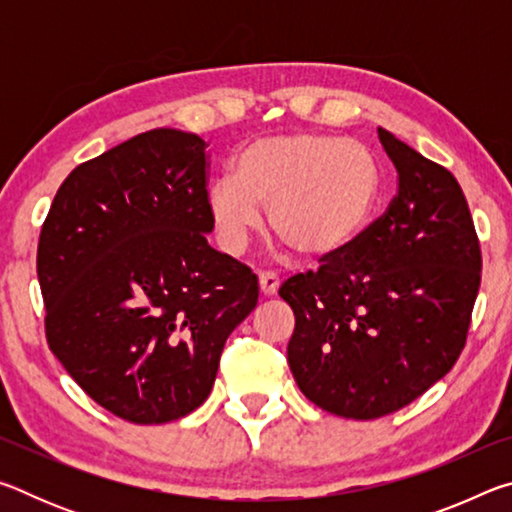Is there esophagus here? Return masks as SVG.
<instances>
[{
  "label": "esophagus",
  "instance_id": "esophagus-1",
  "mask_svg": "<svg viewBox=\"0 0 512 512\" xmlns=\"http://www.w3.org/2000/svg\"><path fill=\"white\" fill-rule=\"evenodd\" d=\"M280 289V277L275 273H259V291L264 298H271Z\"/></svg>",
  "mask_w": 512,
  "mask_h": 512
}]
</instances>
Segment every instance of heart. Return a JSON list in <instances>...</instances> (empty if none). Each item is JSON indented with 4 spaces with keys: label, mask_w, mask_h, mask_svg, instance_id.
<instances>
[{
    "label": "heart",
    "mask_w": 512,
    "mask_h": 512,
    "mask_svg": "<svg viewBox=\"0 0 512 512\" xmlns=\"http://www.w3.org/2000/svg\"><path fill=\"white\" fill-rule=\"evenodd\" d=\"M379 196V169L361 142L296 133L250 142L239 151L232 178L207 189V212L219 244L239 255L268 230L305 259L339 255L359 237Z\"/></svg>",
    "instance_id": "1"
}]
</instances>
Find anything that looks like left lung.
I'll use <instances>...</instances> for the list:
<instances>
[{"mask_svg": "<svg viewBox=\"0 0 512 512\" xmlns=\"http://www.w3.org/2000/svg\"><path fill=\"white\" fill-rule=\"evenodd\" d=\"M377 135L400 178L391 207L280 289L296 314L293 379L309 402L350 420L400 411L454 368L481 284L461 185L393 133Z\"/></svg>", "mask_w": 512, "mask_h": 512, "instance_id": "left-lung-1", "label": "left lung"}]
</instances>
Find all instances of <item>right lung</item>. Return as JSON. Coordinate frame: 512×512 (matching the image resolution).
Segmentation results:
<instances>
[{
  "label": "right lung",
  "mask_w": 512,
  "mask_h": 512,
  "mask_svg": "<svg viewBox=\"0 0 512 512\" xmlns=\"http://www.w3.org/2000/svg\"><path fill=\"white\" fill-rule=\"evenodd\" d=\"M205 140L155 128L76 167L38 244L47 341L103 409L164 424L210 395L257 275L207 244Z\"/></svg>",
  "instance_id": "add662e5"
}]
</instances>
